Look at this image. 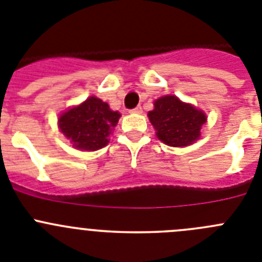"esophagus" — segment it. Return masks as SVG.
Wrapping results in <instances>:
<instances>
[{
  "label": "esophagus",
  "mask_w": 262,
  "mask_h": 262,
  "mask_svg": "<svg viewBox=\"0 0 262 262\" xmlns=\"http://www.w3.org/2000/svg\"><path fill=\"white\" fill-rule=\"evenodd\" d=\"M142 106H136L135 108H133V110H131V113H134V114H140V113H142Z\"/></svg>",
  "instance_id": "34e87169"
}]
</instances>
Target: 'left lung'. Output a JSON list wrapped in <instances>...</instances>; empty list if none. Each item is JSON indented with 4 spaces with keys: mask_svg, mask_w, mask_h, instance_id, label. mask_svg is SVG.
I'll list each match as a JSON object with an SVG mask.
<instances>
[{
    "mask_svg": "<svg viewBox=\"0 0 262 262\" xmlns=\"http://www.w3.org/2000/svg\"><path fill=\"white\" fill-rule=\"evenodd\" d=\"M148 118L156 128L157 138L170 147H186L195 142L206 122L202 111L181 102L176 96L157 99Z\"/></svg>",
    "mask_w": 262,
    "mask_h": 262,
    "instance_id": "obj_1",
    "label": "left lung"
}]
</instances>
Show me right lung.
I'll list each match as a JSON object with an SVG mask.
<instances>
[{
	"label": "right lung",
	"mask_w": 262,
	"mask_h": 262,
	"mask_svg": "<svg viewBox=\"0 0 262 262\" xmlns=\"http://www.w3.org/2000/svg\"><path fill=\"white\" fill-rule=\"evenodd\" d=\"M119 117V113L110 110L102 99L89 97L84 103L64 113L59 118V127L73 147L97 151L108 143V135Z\"/></svg>",
	"instance_id": "add662e5"
}]
</instances>
